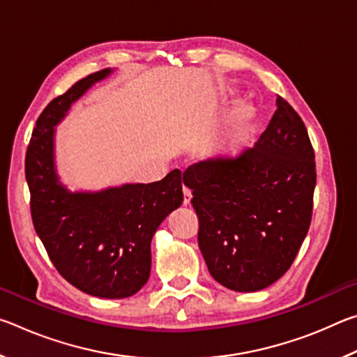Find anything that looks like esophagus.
<instances>
[{"instance_id":"esophagus-1","label":"esophagus","mask_w":357,"mask_h":357,"mask_svg":"<svg viewBox=\"0 0 357 357\" xmlns=\"http://www.w3.org/2000/svg\"><path fill=\"white\" fill-rule=\"evenodd\" d=\"M183 193H184V204L187 206V204H190V200H192V192L187 189V187H184L183 189Z\"/></svg>"}]
</instances>
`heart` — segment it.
<instances>
[{"instance_id":"b5f03b06","label":"heart","mask_w":357,"mask_h":357,"mask_svg":"<svg viewBox=\"0 0 357 357\" xmlns=\"http://www.w3.org/2000/svg\"><path fill=\"white\" fill-rule=\"evenodd\" d=\"M258 116L257 107L250 100H239L231 107L223 119V135L228 140H241L244 138L255 126Z\"/></svg>"}]
</instances>
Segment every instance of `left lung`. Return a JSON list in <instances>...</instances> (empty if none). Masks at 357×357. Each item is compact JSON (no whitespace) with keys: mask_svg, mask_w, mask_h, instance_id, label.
I'll return each mask as SVG.
<instances>
[{"mask_svg":"<svg viewBox=\"0 0 357 357\" xmlns=\"http://www.w3.org/2000/svg\"><path fill=\"white\" fill-rule=\"evenodd\" d=\"M275 104L253 148L198 162L183 176L209 274L233 291H258L279 280L310 227L315 153L294 108L280 96Z\"/></svg>","mask_w":357,"mask_h":357,"instance_id":"left-lung-1","label":"left lung"}]
</instances>
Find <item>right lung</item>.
<instances>
[{
    "label": "right lung",
    "mask_w": 357,
    "mask_h": 357,
    "mask_svg": "<svg viewBox=\"0 0 357 357\" xmlns=\"http://www.w3.org/2000/svg\"><path fill=\"white\" fill-rule=\"evenodd\" d=\"M112 72L82 78L45 107L28 144L25 174L36 233L58 273L83 293L123 299L148 282L151 239L184 198L179 170L157 183L99 192H70L59 181L55 128L77 99Z\"/></svg>",
    "instance_id": "obj_1"
}]
</instances>
